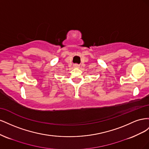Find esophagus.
<instances>
[{
	"label": "esophagus",
	"mask_w": 149,
	"mask_h": 149,
	"mask_svg": "<svg viewBox=\"0 0 149 149\" xmlns=\"http://www.w3.org/2000/svg\"><path fill=\"white\" fill-rule=\"evenodd\" d=\"M74 66L75 68H79V65H78V64H75V65H74Z\"/></svg>",
	"instance_id": "obj_1"
}]
</instances>
